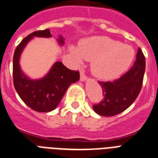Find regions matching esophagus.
I'll return each instance as SVG.
<instances>
[{"label": "esophagus", "instance_id": "esophagus-1", "mask_svg": "<svg viewBox=\"0 0 158 158\" xmlns=\"http://www.w3.org/2000/svg\"><path fill=\"white\" fill-rule=\"evenodd\" d=\"M80 80L81 81H85L86 80V77H85V74H84V73H83L82 71H81V73H80Z\"/></svg>", "mask_w": 158, "mask_h": 158}]
</instances>
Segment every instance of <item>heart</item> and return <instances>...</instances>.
I'll list each match as a JSON object with an SVG mask.
<instances>
[{
  "instance_id": "heart-1",
  "label": "heart",
  "mask_w": 158,
  "mask_h": 158,
  "mask_svg": "<svg viewBox=\"0 0 158 158\" xmlns=\"http://www.w3.org/2000/svg\"><path fill=\"white\" fill-rule=\"evenodd\" d=\"M70 52L78 62L82 58L91 61L93 75L101 80H113L130 67L134 50L130 45L107 36H93L81 40L78 48L71 47Z\"/></svg>"
}]
</instances>
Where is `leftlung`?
I'll list each match as a JSON object with an SVG mask.
<instances>
[{"mask_svg": "<svg viewBox=\"0 0 158 158\" xmlns=\"http://www.w3.org/2000/svg\"><path fill=\"white\" fill-rule=\"evenodd\" d=\"M145 57L139 48L136 61L130 70L114 81H99L104 98L93 109L102 116H114L128 109L139 96L145 73Z\"/></svg>", "mask_w": 158, "mask_h": 158, "instance_id": "obj_1", "label": "left lung"}]
</instances>
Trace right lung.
I'll return each instance as SVG.
<instances>
[{
  "label": "right lung",
  "instance_id": "obj_1",
  "mask_svg": "<svg viewBox=\"0 0 158 158\" xmlns=\"http://www.w3.org/2000/svg\"><path fill=\"white\" fill-rule=\"evenodd\" d=\"M34 37L50 38L48 29L38 30L24 38L15 48L13 57V81L18 95L29 108L38 112H49L56 109L69 85L80 79L78 71L66 68L62 62H56L43 78L33 80L22 72L19 58L24 47ZM60 45L64 44V39H57Z\"/></svg>",
  "mask_w": 158,
  "mask_h": 158
}]
</instances>
